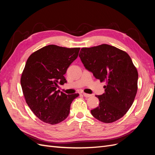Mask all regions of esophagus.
<instances>
[{
	"label": "esophagus",
	"mask_w": 155,
	"mask_h": 155,
	"mask_svg": "<svg viewBox=\"0 0 155 155\" xmlns=\"http://www.w3.org/2000/svg\"><path fill=\"white\" fill-rule=\"evenodd\" d=\"M83 96L86 97H91L92 95L91 94H87V93H83Z\"/></svg>",
	"instance_id": "1"
}]
</instances>
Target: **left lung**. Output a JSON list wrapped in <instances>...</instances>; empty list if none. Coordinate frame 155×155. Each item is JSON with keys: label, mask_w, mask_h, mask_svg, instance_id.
Wrapping results in <instances>:
<instances>
[{"label": "left lung", "mask_w": 155, "mask_h": 155, "mask_svg": "<svg viewBox=\"0 0 155 155\" xmlns=\"http://www.w3.org/2000/svg\"><path fill=\"white\" fill-rule=\"evenodd\" d=\"M79 56L94 76L106 82L105 93L96 96L100 104L91 110L92 115L107 124L122 118L133 105L138 90V71L130 56L106 44L82 48Z\"/></svg>", "instance_id": "obj_1"}]
</instances>
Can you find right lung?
Wrapping results in <instances>:
<instances>
[{
    "mask_svg": "<svg viewBox=\"0 0 155 155\" xmlns=\"http://www.w3.org/2000/svg\"><path fill=\"white\" fill-rule=\"evenodd\" d=\"M79 50L50 45L35 51L27 60L21 78L23 94L32 112L45 123L55 125L66 119L72 101L79 96L56 89L58 83L67 82L64 75Z\"/></svg>",
    "mask_w": 155,
    "mask_h": 155,
    "instance_id": "obj_1",
    "label": "right lung"
}]
</instances>
